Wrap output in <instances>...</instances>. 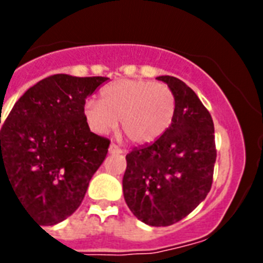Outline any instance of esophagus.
Returning <instances> with one entry per match:
<instances>
[{
	"label": "esophagus",
	"mask_w": 263,
	"mask_h": 263,
	"mask_svg": "<svg viewBox=\"0 0 263 263\" xmlns=\"http://www.w3.org/2000/svg\"><path fill=\"white\" fill-rule=\"evenodd\" d=\"M109 153H110V154H121V153H123V150H121V148H120L117 144L111 143L110 147H109Z\"/></svg>",
	"instance_id": "esophagus-1"
}]
</instances>
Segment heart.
<instances>
[{
    "label": "heart",
    "mask_w": 263,
    "mask_h": 263,
    "mask_svg": "<svg viewBox=\"0 0 263 263\" xmlns=\"http://www.w3.org/2000/svg\"><path fill=\"white\" fill-rule=\"evenodd\" d=\"M176 113V98L166 84L123 79L101 90V103L88 99L83 116L88 127L105 135L117 127L131 143L150 144L168 131Z\"/></svg>",
    "instance_id": "1"
}]
</instances>
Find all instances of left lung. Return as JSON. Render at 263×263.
<instances>
[{"label": "left lung", "instance_id": "8db88e82", "mask_svg": "<svg viewBox=\"0 0 263 263\" xmlns=\"http://www.w3.org/2000/svg\"><path fill=\"white\" fill-rule=\"evenodd\" d=\"M157 79L175 95V119L160 139L127 154L123 192L138 220L168 227L204 200L212 188L217 150L212 116L198 95L177 78Z\"/></svg>", "mask_w": 263, "mask_h": 263}]
</instances>
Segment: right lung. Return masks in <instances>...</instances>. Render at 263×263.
I'll return each mask as SVG.
<instances>
[{"label":"right lung","instance_id":"right-lung-1","mask_svg":"<svg viewBox=\"0 0 263 263\" xmlns=\"http://www.w3.org/2000/svg\"><path fill=\"white\" fill-rule=\"evenodd\" d=\"M106 80L49 76L18 98L2 125L0 184L5 176L39 225L59 224L79 208L106 157L110 142L83 116L86 98Z\"/></svg>","mask_w":263,"mask_h":263}]
</instances>
